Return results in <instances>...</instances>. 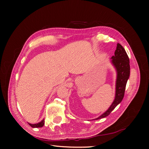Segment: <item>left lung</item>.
Masks as SVG:
<instances>
[{
	"label": "left lung",
	"mask_w": 149,
	"mask_h": 149,
	"mask_svg": "<svg viewBox=\"0 0 149 149\" xmlns=\"http://www.w3.org/2000/svg\"><path fill=\"white\" fill-rule=\"evenodd\" d=\"M111 63L114 65L117 73L115 99L109 108L102 115L95 120L101 119V118L108 116L111 112L117 107V105L122 102L123 96H124L126 84H127V81L129 79L130 74V59L125 49L119 43L117 44L114 56H112L111 58Z\"/></svg>",
	"instance_id": "1"
}]
</instances>
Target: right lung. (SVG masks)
<instances>
[{"label":"right lung","instance_id":"1","mask_svg":"<svg viewBox=\"0 0 149 149\" xmlns=\"http://www.w3.org/2000/svg\"><path fill=\"white\" fill-rule=\"evenodd\" d=\"M29 123V125L30 126H31V127H33V128H35V127H42V126H43L44 124H45V120L43 119L42 121H41V122H40L37 123H35V124H31V123Z\"/></svg>","mask_w":149,"mask_h":149}]
</instances>
